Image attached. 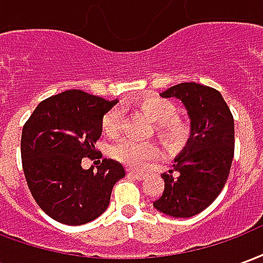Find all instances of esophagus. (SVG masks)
<instances>
[{
  "label": "esophagus",
  "mask_w": 263,
  "mask_h": 263,
  "mask_svg": "<svg viewBox=\"0 0 263 263\" xmlns=\"http://www.w3.org/2000/svg\"><path fill=\"white\" fill-rule=\"evenodd\" d=\"M128 176L134 177V179H137V180H142V179H145V175H143V173H139V172L135 171H128Z\"/></svg>",
  "instance_id": "obj_1"
}]
</instances>
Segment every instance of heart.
Here are the masks:
<instances>
[{
  "label": "heart",
  "instance_id": "b5f03b06",
  "mask_svg": "<svg viewBox=\"0 0 263 263\" xmlns=\"http://www.w3.org/2000/svg\"><path fill=\"white\" fill-rule=\"evenodd\" d=\"M139 108L156 125V135L160 141L171 146H176L186 141L189 128L182 121L176 120L177 107L171 100L151 96L143 98L139 103ZM122 120L124 109L121 107L111 108L108 112H105L101 121L103 131L109 137L118 135L122 126ZM111 156L131 169H145L159 158V149L154 143H141L132 139H122L111 148Z\"/></svg>",
  "mask_w": 263,
  "mask_h": 263
}]
</instances>
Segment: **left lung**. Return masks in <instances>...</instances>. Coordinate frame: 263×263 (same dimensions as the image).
Returning a JSON list of instances; mask_svg holds the SVG:
<instances>
[{"label": "left lung", "instance_id": "left-lung-1", "mask_svg": "<svg viewBox=\"0 0 263 263\" xmlns=\"http://www.w3.org/2000/svg\"><path fill=\"white\" fill-rule=\"evenodd\" d=\"M160 96L179 98L184 104L190 138L175 159L173 171L162 175L165 190L154 207L171 217L189 218L207 209L226 186L234 158V118L213 87L180 83Z\"/></svg>", "mask_w": 263, "mask_h": 263}]
</instances>
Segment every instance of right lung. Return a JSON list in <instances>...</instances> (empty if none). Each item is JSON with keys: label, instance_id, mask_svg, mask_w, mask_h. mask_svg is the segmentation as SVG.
Here are the masks:
<instances>
[{"label": "right lung", "instance_id": "add662e5", "mask_svg": "<svg viewBox=\"0 0 263 263\" xmlns=\"http://www.w3.org/2000/svg\"><path fill=\"white\" fill-rule=\"evenodd\" d=\"M118 103L81 90L43 100L22 128L21 156L28 187L46 214L66 226L96 220L109 204L114 184L125 176L120 162L103 159L97 171L81 159H97L105 112Z\"/></svg>", "mask_w": 263, "mask_h": 263}]
</instances>
